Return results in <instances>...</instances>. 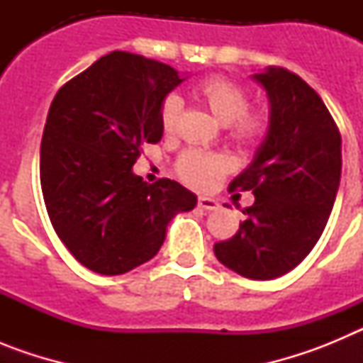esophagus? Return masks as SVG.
Instances as JSON below:
<instances>
[{
  "label": "esophagus",
  "instance_id": "1",
  "mask_svg": "<svg viewBox=\"0 0 363 363\" xmlns=\"http://www.w3.org/2000/svg\"><path fill=\"white\" fill-rule=\"evenodd\" d=\"M198 205H200L201 209H205V211L220 209V203H218V200H214V198H209V196L198 198Z\"/></svg>",
  "mask_w": 363,
  "mask_h": 363
}]
</instances>
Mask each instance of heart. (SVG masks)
I'll return each instance as SVG.
<instances>
[{
    "instance_id": "obj_1",
    "label": "heart",
    "mask_w": 363,
    "mask_h": 363,
    "mask_svg": "<svg viewBox=\"0 0 363 363\" xmlns=\"http://www.w3.org/2000/svg\"><path fill=\"white\" fill-rule=\"evenodd\" d=\"M194 98L220 123L227 125L230 140L242 145H252L265 133V118L259 112L247 111L249 98L242 86L223 76L201 79L192 89ZM182 99L176 94L167 96L160 108V121L165 133H172L178 123ZM229 171V162L223 156L203 150L189 149L178 160V174L184 182L198 189H209Z\"/></svg>"
}]
</instances>
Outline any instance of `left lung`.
<instances>
[{
    "label": "left lung",
    "mask_w": 363,
    "mask_h": 363,
    "mask_svg": "<svg viewBox=\"0 0 363 363\" xmlns=\"http://www.w3.org/2000/svg\"><path fill=\"white\" fill-rule=\"evenodd\" d=\"M251 78L267 94V134L229 187L251 191L255 203L214 255L240 277L272 280L296 267L325 229L340 187L342 138L322 98L300 76L267 67Z\"/></svg>",
    "instance_id": "1"
}]
</instances>
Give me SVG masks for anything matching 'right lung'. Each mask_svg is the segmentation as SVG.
<instances>
[{
	"label": "right lung",
	"mask_w": 363,
	"mask_h": 363,
	"mask_svg": "<svg viewBox=\"0 0 363 363\" xmlns=\"http://www.w3.org/2000/svg\"><path fill=\"white\" fill-rule=\"evenodd\" d=\"M187 78L171 65L114 50L54 96L40 150L52 227L86 269L114 277L156 256L167 225L196 207L169 178L149 185L133 172L143 143L163 136V99Z\"/></svg>",
	"instance_id": "right-lung-1"
}]
</instances>
